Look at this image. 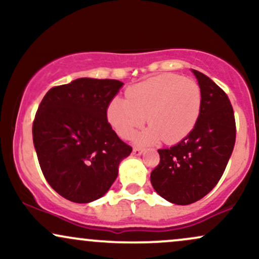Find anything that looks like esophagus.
Segmentation results:
<instances>
[{
    "mask_svg": "<svg viewBox=\"0 0 259 259\" xmlns=\"http://www.w3.org/2000/svg\"><path fill=\"white\" fill-rule=\"evenodd\" d=\"M142 152H144V150H142V148H140V147H134L133 148V153L135 154V156H140V154H141Z\"/></svg>",
    "mask_w": 259,
    "mask_h": 259,
    "instance_id": "obj_1",
    "label": "esophagus"
}]
</instances>
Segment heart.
Returning <instances> with one entry per match:
<instances>
[{"mask_svg": "<svg viewBox=\"0 0 259 259\" xmlns=\"http://www.w3.org/2000/svg\"><path fill=\"white\" fill-rule=\"evenodd\" d=\"M126 100L115 97L107 118L120 138L130 140L147 118L150 127L138 136L139 144L151 145L162 139L173 145L185 139L200 117L202 94L197 82L175 74H162L134 85Z\"/></svg>", "mask_w": 259, "mask_h": 259, "instance_id": "b5f03b06", "label": "heart"}]
</instances>
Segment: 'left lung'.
I'll return each instance as SVG.
<instances>
[{"instance_id":"obj_1","label":"left lung","mask_w":259,"mask_h":259,"mask_svg":"<svg viewBox=\"0 0 259 259\" xmlns=\"http://www.w3.org/2000/svg\"><path fill=\"white\" fill-rule=\"evenodd\" d=\"M202 94L200 117L191 133L170 148L158 150L151 184L174 204H190L212 191L233 153L236 125L228 95L207 75L192 69Z\"/></svg>"}]
</instances>
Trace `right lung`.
Here are the masks:
<instances>
[{
    "instance_id": "right-lung-1",
    "label": "right lung",
    "mask_w": 259,
    "mask_h": 259,
    "mask_svg": "<svg viewBox=\"0 0 259 259\" xmlns=\"http://www.w3.org/2000/svg\"><path fill=\"white\" fill-rule=\"evenodd\" d=\"M123 82L80 78L45 95L32 123V141L45 179L62 197L89 203L102 197L133 148L107 120Z\"/></svg>"
}]
</instances>
